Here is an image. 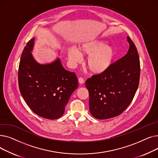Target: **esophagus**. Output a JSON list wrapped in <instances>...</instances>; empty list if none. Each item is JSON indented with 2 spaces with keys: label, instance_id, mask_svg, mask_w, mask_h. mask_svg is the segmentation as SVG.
<instances>
[{
  "label": "esophagus",
  "instance_id": "34e87169",
  "mask_svg": "<svg viewBox=\"0 0 158 158\" xmlns=\"http://www.w3.org/2000/svg\"><path fill=\"white\" fill-rule=\"evenodd\" d=\"M78 81H79V82L80 84H83L84 82H85L84 79L82 78V77H79V78L78 79Z\"/></svg>",
  "mask_w": 158,
  "mask_h": 158
}]
</instances>
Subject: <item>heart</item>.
<instances>
[{
  "label": "heart",
  "mask_w": 158,
  "mask_h": 158,
  "mask_svg": "<svg viewBox=\"0 0 158 158\" xmlns=\"http://www.w3.org/2000/svg\"><path fill=\"white\" fill-rule=\"evenodd\" d=\"M115 55L114 48L106 45L104 41L94 40L82 44L79 51L74 47L69 48L67 56L72 66H75L82 60V56H88L86 65L91 72L95 74L103 73L112 64Z\"/></svg>",
  "instance_id": "1"
}]
</instances>
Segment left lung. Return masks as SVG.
I'll return each instance as SVG.
<instances>
[{
    "instance_id": "1",
    "label": "left lung",
    "mask_w": 158,
    "mask_h": 158,
    "mask_svg": "<svg viewBox=\"0 0 158 158\" xmlns=\"http://www.w3.org/2000/svg\"><path fill=\"white\" fill-rule=\"evenodd\" d=\"M127 53L103 73L86 81L89 111L97 119L111 118L122 113L133 99L139 82L140 63L137 48L127 36Z\"/></svg>"
}]
</instances>
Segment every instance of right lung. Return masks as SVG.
Returning <instances> with one entry per match:
<instances>
[{"label":"right lung","mask_w":158,"mask_h":158,"mask_svg":"<svg viewBox=\"0 0 158 158\" xmlns=\"http://www.w3.org/2000/svg\"><path fill=\"white\" fill-rule=\"evenodd\" d=\"M35 38L24 47L19 67L20 94L31 110L41 117L60 118L73 91L78 87L76 73L65 70L57 59L40 64L31 54Z\"/></svg>","instance_id":"1"}]
</instances>
